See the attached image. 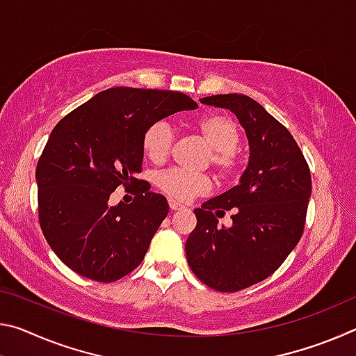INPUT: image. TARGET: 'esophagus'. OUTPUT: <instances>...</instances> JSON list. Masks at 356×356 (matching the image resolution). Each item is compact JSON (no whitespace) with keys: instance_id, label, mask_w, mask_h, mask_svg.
Returning <instances> with one entry per match:
<instances>
[{"instance_id":"obj_1","label":"esophagus","mask_w":356,"mask_h":356,"mask_svg":"<svg viewBox=\"0 0 356 356\" xmlns=\"http://www.w3.org/2000/svg\"><path fill=\"white\" fill-rule=\"evenodd\" d=\"M170 207H171V210H180V209H184V204H180L177 201H174V200H170Z\"/></svg>"}]
</instances>
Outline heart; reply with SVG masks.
<instances>
[{"label":"heart","instance_id":"1","mask_svg":"<svg viewBox=\"0 0 356 356\" xmlns=\"http://www.w3.org/2000/svg\"><path fill=\"white\" fill-rule=\"evenodd\" d=\"M200 131L212 149L210 161L216 172L225 177L236 171L238 165L236 149L240 143V130L236 120L222 114H210L200 122ZM174 138L176 131L170 120H155L143 135L144 154L150 161L161 163L171 152ZM155 182L168 196L179 201H188L193 196L206 193L210 186L207 176L185 168H171L160 172Z\"/></svg>","mask_w":356,"mask_h":356}]
</instances>
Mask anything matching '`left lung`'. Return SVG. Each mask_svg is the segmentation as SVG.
I'll return each instance as SVG.
<instances>
[{
  "mask_svg": "<svg viewBox=\"0 0 356 356\" xmlns=\"http://www.w3.org/2000/svg\"><path fill=\"white\" fill-rule=\"evenodd\" d=\"M201 104L236 114L250 144L238 185L195 209L196 227L186 238V261L204 284L237 292L268 278L303 234L311 197V172L284 125L243 94H218ZM233 212V225L216 216Z\"/></svg>",
  "mask_w": 356,
  "mask_h": 356,
  "instance_id": "obj_1",
  "label": "left lung"
}]
</instances>
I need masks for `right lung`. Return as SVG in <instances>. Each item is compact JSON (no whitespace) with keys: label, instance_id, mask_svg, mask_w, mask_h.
<instances>
[{"label":"right lung","instance_id":"obj_1","mask_svg":"<svg viewBox=\"0 0 356 356\" xmlns=\"http://www.w3.org/2000/svg\"><path fill=\"white\" fill-rule=\"evenodd\" d=\"M197 104L182 92L111 88L59 120L42 152L39 221L55 254L84 278L113 282L141 264L170 212L165 196L138 186L131 204H110L119 185H140L143 135L155 120Z\"/></svg>","mask_w":356,"mask_h":356}]
</instances>
